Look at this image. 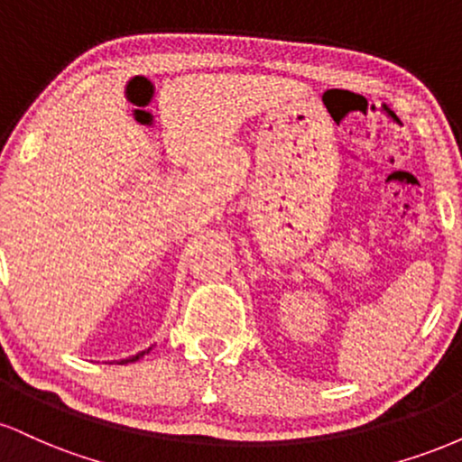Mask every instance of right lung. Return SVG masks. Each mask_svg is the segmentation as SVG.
Here are the masks:
<instances>
[{
  "mask_svg": "<svg viewBox=\"0 0 462 462\" xmlns=\"http://www.w3.org/2000/svg\"><path fill=\"white\" fill-rule=\"evenodd\" d=\"M147 352H150V349H147ZM143 354H145V352H141V354H136V356H132V358H125V360H121V363H132V360H139L141 356H143Z\"/></svg>",
  "mask_w": 462,
  "mask_h": 462,
  "instance_id": "1",
  "label": "right lung"
}]
</instances>
